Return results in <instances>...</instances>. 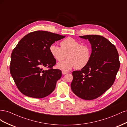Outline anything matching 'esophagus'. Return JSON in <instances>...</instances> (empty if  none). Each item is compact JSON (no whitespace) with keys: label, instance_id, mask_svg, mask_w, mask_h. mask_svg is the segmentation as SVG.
Masks as SVG:
<instances>
[{"label":"esophagus","instance_id":"esophagus-1","mask_svg":"<svg viewBox=\"0 0 127 127\" xmlns=\"http://www.w3.org/2000/svg\"><path fill=\"white\" fill-rule=\"evenodd\" d=\"M62 73H63V75H65V74H67L68 72L66 71H64V70H63V71H62Z\"/></svg>","mask_w":127,"mask_h":127}]
</instances>
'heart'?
Segmentation results:
<instances>
[{"label":"heart","instance_id":"1","mask_svg":"<svg viewBox=\"0 0 127 127\" xmlns=\"http://www.w3.org/2000/svg\"><path fill=\"white\" fill-rule=\"evenodd\" d=\"M61 47L51 44L49 51L56 60L60 62L66 57L68 59L57 64V68L61 70H68L75 67L82 69L89 63L92 51L89 45L81 43L72 37H67L60 42Z\"/></svg>","mask_w":127,"mask_h":127}]
</instances>
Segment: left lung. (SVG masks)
Returning a JSON list of instances; mask_svg holds the SVG:
<instances>
[{
	"label": "left lung",
	"mask_w": 127,
	"mask_h": 127,
	"mask_svg": "<svg viewBox=\"0 0 127 127\" xmlns=\"http://www.w3.org/2000/svg\"><path fill=\"white\" fill-rule=\"evenodd\" d=\"M92 45L91 58L86 67L72 72L71 88L79 97L92 100L101 96L112 86L120 68L116 47L98 35L80 36Z\"/></svg>",
	"instance_id": "obj_1"
}]
</instances>
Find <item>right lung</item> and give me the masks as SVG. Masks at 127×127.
<instances>
[{"instance_id": "obj_1", "label": "right lung", "mask_w": 127, "mask_h": 127, "mask_svg": "<svg viewBox=\"0 0 127 127\" xmlns=\"http://www.w3.org/2000/svg\"><path fill=\"white\" fill-rule=\"evenodd\" d=\"M64 37L45 31H36L24 36L13 49L10 72L22 94L41 98L55 90L62 72L52 68L56 60L50 53L49 47ZM45 68L48 69L45 70Z\"/></svg>"}]
</instances>
